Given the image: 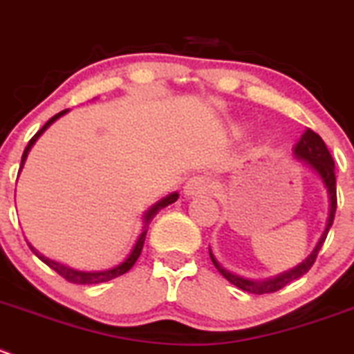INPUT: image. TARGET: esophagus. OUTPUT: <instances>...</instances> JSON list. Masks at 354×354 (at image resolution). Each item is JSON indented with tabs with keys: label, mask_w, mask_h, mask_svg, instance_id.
Instances as JSON below:
<instances>
[{
	"label": "esophagus",
	"mask_w": 354,
	"mask_h": 354,
	"mask_svg": "<svg viewBox=\"0 0 354 354\" xmlns=\"http://www.w3.org/2000/svg\"><path fill=\"white\" fill-rule=\"evenodd\" d=\"M212 189V180H209V177L206 176H194L189 178L187 182H185L184 185V194L185 196H191V198H194V196H201V194H206V192Z\"/></svg>",
	"instance_id": "1"
}]
</instances>
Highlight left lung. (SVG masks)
<instances>
[{
	"mask_svg": "<svg viewBox=\"0 0 354 354\" xmlns=\"http://www.w3.org/2000/svg\"><path fill=\"white\" fill-rule=\"evenodd\" d=\"M292 153H295L297 160L306 163V165L322 178L325 189H327V196H328L327 223H325V229L324 232H322L320 239H318L317 246H315L313 251L308 254V258H304L299 265H296V267L291 268V270L282 272V274L275 275V277L263 279V281H250V279L239 277V275L225 270V268L216 261V258L213 257L212 250H209V258H212L216 270H218L220 274L230 282V284L243 289V291L251 292V295H268V292H275L279 291V289L284 288V286H288L289 282L296 281V279H299L301 275L306 274V272L313 267L318 251H320L322 244L325 243V237H327L328 229H330L332 222H334L335 208H337V196H335V169H334V160H332L327 146H325V142L322 141L320 136L315 134L311 129H306L304 134L301 136L299 141H297V145L295 146V151Z\"/></svg>",
	"mask_w": 354,
	"mask_h": 354,
	"instance_id": "obj_1",
	"label": "left lung"
}]
</instances>
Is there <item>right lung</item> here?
<instances>
[{
    "label": "right lung",
    "mask_w": 354,
    "mask_h": 354,
    "mask_svg": "<svg viewBox=\"0 0 354 354\" xmlns=\"http://www.w3.org/2000/svg\"><path fill=\"white\" fill-rule=\"evenodd\" d=\"M66 111H68V110H63V111H59V113L55 115V117H51L50 120H48L46 124L43 125V129H41V131H37L36 136H34V138L30 139L29 145H27V148L24 149L22 165H20V170H22L24 163H26V160H27V155H29V151H30V148H32V146H34V142H36L37 139H39V136L43 134V132L46 131V129L50 127V125L53 124L55 120H58L59 117H63V115H65ZM20 170H19V172H20ZM177 198H178L177 192H172V194L165 196V198H163V199L156 201L155 205H153L151 208H149L148 212L145 213V216H142V223H145V225H142V232L139 234V237H138V241H136L134 248H132L131 254H129V257L125 258V260L122 261L120 265H117V267H113V268H108V270H101V272L73 270V268L66 267V265L58 263V261H55V260H51V258H46V257H44V254H41L39 251H37L36 248L32 246V244H29V243H27V244H29L30 251H32V253L36 254V257L39 258L41 261H44V263H46L48 267L53 268V270L57 272V274L62 275V277L66 279V281H68V282H72V284H101V282H108V281H111V279L118 277V275H124L125 272H129L132 267H134V263H136V261H138L139 254H141L142 246H145V239H146V232H148V225H149V223H151V220L155 218V215L160 212V209L165 208V206H169V205H172V203H176Z\"/></svg>",
    "instance_id": "obj_1"
}]
</instances>
